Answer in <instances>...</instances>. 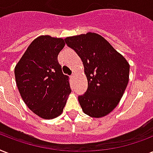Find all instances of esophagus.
I'll return each instance as SVG.
<instances>
[{
    "instance_id": "34e87169",
    "label": "esophagus",
    "mask_w": 153,
    "mask_h": 153,
    "mask_svg": "<svg viewBox=\"0 0 153 153\" xmlns=\"http://www.w3.org/2000/svg\"><path fill=\"white\" fill-rule=\"evenodd\" d=\"M71 77L72 79H74V78H75V74H74V73H73V74H71Z\"/></svg>"
}]
</instances>
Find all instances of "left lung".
<instances>
[{
  "label": "left lung",
  "instance_id": "8db88e82",
  "mask_svg": "<svg viewBox=\"0 0 153 153\" xmlns=\"http://www.w3.org/2000/svg\"><path fill=\"white\" fill-rule=\"evenodd\" d=\"M83 63L88 87L79 96L86 114L101 117L117 105L128 85L129 65L106 39L96 33L67 37L64 39Z\"/></svg>",
  "mask_w": 153,
  "mask_h": 153
}]
</instances>
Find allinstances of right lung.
Listing matches in <instances>:
<instances>
[{
  "label": "right lung",
  "instance_id": "obj_1",
  "mask_svg": "<svg viewBox=\"0 0 153 153\" xmlns=\"http://www.w3.org/2000/svg\"><path fill=\"white\" fill-rule=\"evenodd\" d=\"M64 40L49 36L34 39L15 67L21 98L34 114L52 119L62 114L71 92L69 76L62 74L58 55Z\"/></svg>",
  "mask_w": 153,
  "mask_h": 153
}]
</instances>
